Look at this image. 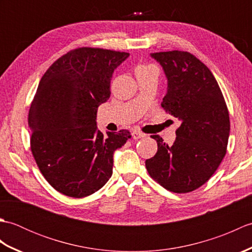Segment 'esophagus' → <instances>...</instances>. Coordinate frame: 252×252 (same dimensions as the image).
<instances>
[{"instance_id":"34e87169","label":"esophagus","mask_w":252,"mask_h":252,"mask_svg":"<svg viewBox=\"0 0 252 252\" xmlns=\"http://www.w3.org/2000/svg\"><path fill=\"white\" fill-rule=\"evenodd\" d=\"M132 135H133V138H134V140H140V138L146 137L145 133H143V132H141V131H136V130L133 131Z\"/></svg>"}]
</instances>
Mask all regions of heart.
I'll list each match as a JSON object with an SVG mask.
<instances>
[{
	"label": "heart",
	"mask_w": 252,
	"mask_h": 252,
	"mask_svg": "<svg viewBox=\"0 0 252 252\" xmlns=\"http://www.w3.org/2000/svg\"><path fill=\"white\" fill-rule=\"evenodd\" d=\"M151 66H138L137 69H144V68H149Z\"/></svg>",
	"instance_id": "1"
}]
</instances>
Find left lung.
Instances as JSON below:
<instances>
[{
  "instance_id": "left-lung-1",
  "label": "left lung",
  "mask_w": 252,
  "mask_h": 252,
  "mask_svg": "<svg viewBox=\"0 0 252 252\" xmlns=\"http://www.w3.org/2000/svg\"><path fill=\"white\" fill-rule=\"evenodd\" d=\"M152 56L168 79L161 107L182 123L171 146L159 135H152L158 151L145 165L163 189L185 194L205 184L225 156L231 127L228 109L215 76L196 56L183 51Z\"/></svg>"
}]
</instances>
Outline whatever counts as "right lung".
<instances>
[{
  "label": "right lung",
  "instance_id": "add662e5",
  "mask_svg": "<svg viewBox=\"0 0 252 252\" xmlns=\"http://www.w3.org/2000/svg\"><path fill=\"white\" fill-rule=\"evenodd\" d=\"M129 53L78 47L41 78L29 109L30 148L45 180L62 194L82 198L112 174V155L131 138L127 130L97 131L96 114L109 98L112 72Z\"/></svg>",
  "mask_w": 252,
  "mask_h": 252
}]
</instances>
